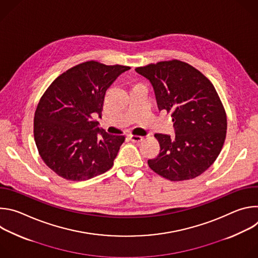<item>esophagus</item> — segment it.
Instances as JSON below:
<instances>
[{
  "label": "esophagus",
  "instance_id": "obj_1",
  "mask_svg": "<svg viewBox=\"0 0 258 258\" xmlns=\"http://www.w3.org/2000/svg\"><path fill=\"white\" fill-rule=\"evenodd\" d=\"M130 139H131V141H133L135 143H139V142H142L144 140L143 137L136 136V135H130Z\"/></svg>",
  "mask_w": 258,
  "mask_h": 258
}]
</instances>
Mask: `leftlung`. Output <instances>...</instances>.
Instances as JSON below:
<instances>
[{"label": "left lung", "mask_w": 258, "mask_h": 258, "mask_svg": "<svg viewBox=\"0 0 258 258\" xmlns=\"http://www.w3.org/2000/svg\"><path fill=\"white\" fill-rule=\"evenodd\" d=\"M151 83L158 109L171 113L175 137L155 134L160 153L149 167L171 181L192 179L215 161L226 140L227 114L211 82L176 59L137 67Z\"/></svg>", "instance_id": "8db88e82"}]
</instances>
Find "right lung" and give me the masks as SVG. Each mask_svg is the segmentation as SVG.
I'll return each instance as SVG.
<instances>
[{"instance_id": "obj_1", "label": "right lung", "mask_w": 258, "mask_h": 258, "mask_svg": "<svg viewBox=\"0 0 258 258\" xmlns=\"http://www.w3.org/2000/svg\"><path fill=\"white\" fill-rule=\"evenodd\" d=\"M128 69L87 61L63 72L42 96L34 113V141L59 176L87 180L113 166L125 138L106 133L94 116L102 113L107 89Z\"/></svg>"}]
</instances>
